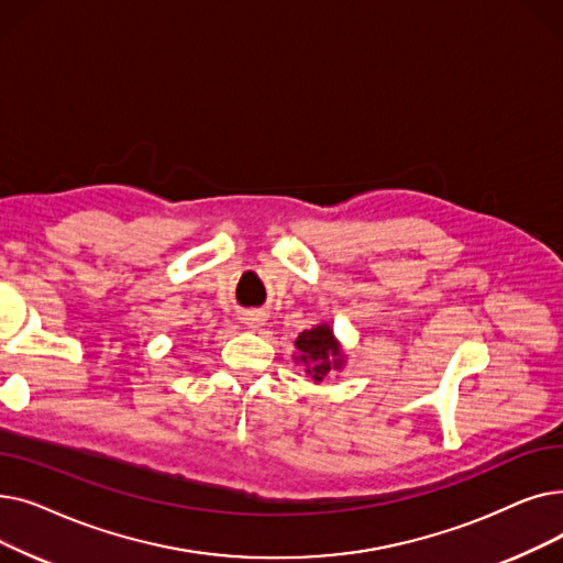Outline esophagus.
<instances>
[{
    "instance_id": "esophagus-1",
    "label": "esophagus",
    "mask_w": 563,
    "mask_h": 563,
    "mask_svg": "<svg viewBox=\"0 0 563 563\" xmlns=\"http://www.w3.org/2000/svg\"><path fill=\"white\" fill-rule=\"evenodd\" d=\"M264 321H266L264 312H246L244 314V323L249 329H260V327H264Z\"/></svg>"
}]
</instances>
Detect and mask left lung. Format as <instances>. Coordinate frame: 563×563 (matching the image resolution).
<instances>
[{
	"instance_id": "8db88e82",
	"label": "left lung",
	"mask_w": 563,
	"mask_h": 563,
	"mask_svg": "<svg viewBox=\"0 0 563 563\" xmlns=\"http://www.w3.org/2000/svg\"><path fill=\"white\" fill-rule=\"evenodd\" d=\"M299 356L297 363L306 365V374L312 376V380H323L331 372L342 369L344 356L340 342L333 335V329L329 323H319V327L303 331L297 338Z\"/></svg>"
}]
</instances>
